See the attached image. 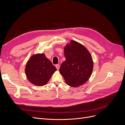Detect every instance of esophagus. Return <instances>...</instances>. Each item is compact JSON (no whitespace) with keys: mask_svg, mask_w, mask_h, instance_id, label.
Returning a JSON list of instances; mask_svg holds the SVG:
<instances>
[{"mask_svg":"<svg viewBox=\"0 0 125 125\" xmlns=\"http://www.w3.org/2000/svg\"><path fill=\"white\" fill-rule=\"evenodd\" d=\"M55 66H56L57 70H59V68H60V65H59V64H56Z\"/></svg>","mask_w":125,"mask_h":125,"instance_id":"esophagus-1","label":"esophagus"}]
</instances>
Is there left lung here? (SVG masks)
<instances>
[{
  "label": "left lung",
  "mask_w": 125,
  "mask_h": 125,
  "mask_svg": "<svg viewBox=\"0 0 125 125\" xmlns=\"http://www.w3.org/2000/svg\"><path fill=\"white\" fill-rule=\"evenodd\" d=\"M64 51L66 60L59 69L60 73L69 86H81L92 73L93 62L91 54L83 45L74 41L65 46Z\"/></svg>",
  "instance_id": "1"
}]
</instances>
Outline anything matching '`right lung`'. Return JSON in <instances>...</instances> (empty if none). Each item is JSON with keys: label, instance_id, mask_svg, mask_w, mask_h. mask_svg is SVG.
<instances>
[{"label": "right lung", "instance_id": "add662e5", "mask_svg": "<svg viewBox=\"0 0 125 125\" xmlns=\"http://www.w3.org/2000/svg\"><path fill=\"white\" fill-rule=\"evenodd\" d=\"M57 70L44 54L33 55L26 64L25 73L30 82L38 86L46 84Z\"/></svg>", "mask_w": 125, "mask_h": 125}]
</instances>
